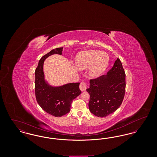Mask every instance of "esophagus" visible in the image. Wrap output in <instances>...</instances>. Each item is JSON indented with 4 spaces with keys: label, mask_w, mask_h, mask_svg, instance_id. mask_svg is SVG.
<instances>
[{
    "label": "esophagus",
    "mask_w": 157,
    "mask_h": 157,
    "mask_svg": "<svg viewBox=\"0 0 157 157\" xmlns=\"http://www.w3.org/2000/svg\"><path fill=\"white\" fill-rule=\"evenodd\" d=\"M86 88H87V86H86V83L84 82H82L80 83V85H79V88L81 91H85L86 90Z\"/></svg>",
    "instance_id": "1"
}]
</instances>
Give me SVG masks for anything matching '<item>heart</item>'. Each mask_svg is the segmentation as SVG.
<instances>
[{
  "mask_svg": "<svg viewBox=\"0 0 157 157\" xmlns=\"http://www.w3.org/2000/svg\"><path fill=\"white\" fill-rule=\"evenodd\" d=\"M109 57L106 53L90 50L78 53L75 58V64L79 69L90 67V75L97 78L102 75L108 67Z\"/></svg>",
  "mask_w": 157,
  "mask_h": 157,
  "instance_id": "obj_1",
  "label": "heart"
}]
</instances>
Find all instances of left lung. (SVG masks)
Segmentation results:
<instances>
[{
  "label": "left lung",
  "instance_id": "8db88e82",
  "mask_svg": "<svg viewBox=\"0 0 157 157\" xmlns=\"http://www.w3.org/2000/svg\"><path fill=\"white\" fill-rule=\"evenodd\" d=\"M86 91L90 95V111L98 117L115 112L122 104L125 92V74L120 59L106 75L90 79Z\"/></svg>",
  "mask_w": 157,
  "mask_h": 157
}]
</instances>
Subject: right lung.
<instances>
[{
  "instance_id": "obj_1",
  "label": "right lung",
  "mask_w": 157,
  "mask_h": 157,
  "mask_svg": "<svg viewBox=\"0 0 157 157\" xmlns=\"http://www.w3.org/2000/svg\"><path fill=\"white\" fill-rule=\"evenodd\" d=\"M62 51L63 48H56L43 56L35 70V90L37 103L45 112L56 117L63 116L69 112L73 100L81 93L79 82L54 86L45 80V60L54 54L62 55Z\"/></svg>"
}]
</instances>
